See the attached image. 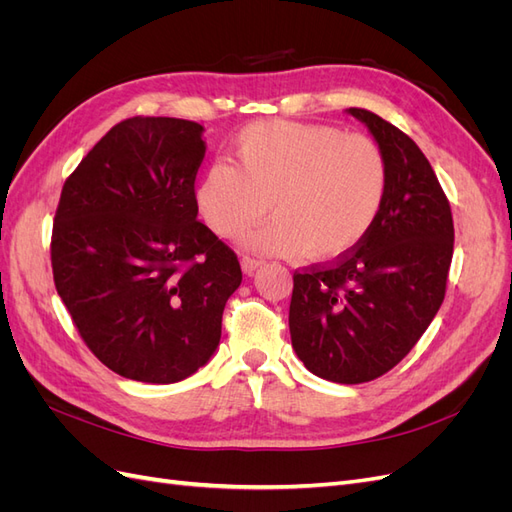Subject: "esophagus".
<instances>
[{"mask_svg": "<svg viewBox=\"0 0 512 512\" xmlns=\"http://www.w3.org/2000/svg\"><path fill=\"white\" fill-rule=\"evenodd\" d=\"M260 265H262V258H258V256L245 254V256L241 258V269H243L245 273H254Z\"/></svg>", "mask_w": 512, "mask_h": 512, "instance_id": "34e87169", "label": "esophagus"}]
</instances>
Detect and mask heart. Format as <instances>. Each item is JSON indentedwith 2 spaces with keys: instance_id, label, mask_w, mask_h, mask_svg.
<instances>
[{
  "instance_id": "b5f03b06",
  "label": "heart",
  "mask_w": 512,
  "mask_h": 512,
  "mask_svg": "<svg viewBox=\"0 0 512 512\" xmlns=\"http://www.w3.org/2000/svg\"><path fill=\"white\" fill-rule=\"evenodd\" d=\"M391 190V164L374 138L333 126L260 121L239 132L232 166L218 162L196 183V205L220 237L282 256L329 262L350 254L376 226Z\"/></svg>"
}]
</instances>
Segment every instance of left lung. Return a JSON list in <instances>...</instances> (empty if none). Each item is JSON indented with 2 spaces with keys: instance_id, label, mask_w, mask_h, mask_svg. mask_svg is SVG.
Wrapping results in <instances>:
<instances>
[{
  "instance_id": "obj_1",
  "label": "left lung",
  "mask_w": 512,
  "mask_h": 512,
  "mask_svg": "<svg viewBox=\"0 0 512 512\" xmlns=\"http://www.w3.org/2000/svg\"><path fill=\"white\" fill-rule=\"evenodd\" d=\"M386 151L391 190L376 226L342 258L292 275L290 339L314 376L361 384L391 371L444 301L453 213L408 134L367 108H348Z\"/></svg>"
}]
</instances>
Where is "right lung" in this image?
<instances>
[{"label":"right lung","instance_id":"add662e5","mask_svg":"<svg viewBox=\"0 0 512 512\" xmlns=\"http://www.w3.org/2000/svg\"><path fill=\"white\" fill-rule=\"evenodd\" d=\"M200 134L188 119H123L61 188L55 288L87 348L123 378L192 376L218 348L241 284L237 254L196 220Z\"/></svg>","mask_w":512,"mask_h":512}]
</instances>
